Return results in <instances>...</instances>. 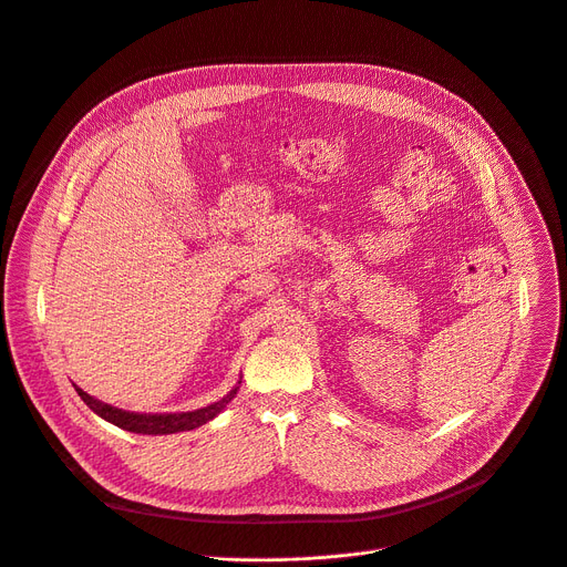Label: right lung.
Here are the masks:
<instances>
[{
    "label": "right lung",
    "instance_id": "1",
    "mask_svg": "<svg viewBox=\"0 0 567 567\" xmlns=\"http://www.w3.org/2000/svg\"><path fill=\"white\" fill-rule=\"evenodd\" d=\"M239 385H241V381L220 401L209 403L198 410H192V412H130V410L109 405V403L86 394L78 385H74V390H78L82 401L97 414V417L106 420L113 426H118L130 433H141V435H171V433H182V431H194V429L212 422L216 414H220L223 408L235 399V394L239 392Z\"/></svg>",
    "mask_w": 567,
    "mask_h": 567
}]
</instances>
